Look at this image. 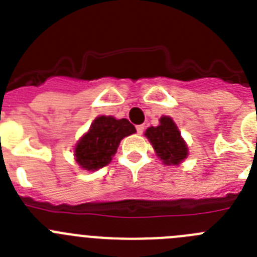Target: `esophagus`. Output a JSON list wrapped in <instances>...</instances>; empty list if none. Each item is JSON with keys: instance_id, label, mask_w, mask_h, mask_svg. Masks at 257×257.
Returning <instances> with one entry per match:
<instances>
[{"instance_id": "obj_1", "label": "esophagus", "mask_w": 257, "mask_h": 257, "mask_svg": "<svg viewBox=\"0 0 257 257\" xmlns=\"http://www.w3.org/2000/svg\"><path fill=\"white\" fill-rule=\"evenodd\" d=\"M136 128H137V133L138 134H142L143 131H145V125H142V124H141V125H137Z\"/></svg>"}]
</instances>
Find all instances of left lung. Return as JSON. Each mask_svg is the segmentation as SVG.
<instances>
[{"label":"left lung","mask_w":257,"mask_h":257,"mask_svg":"<svg viewBox=\"0 0 257 257\" xmlns=\"http://www.w3.org/2000/svg\"><path fill=\"white\" fill-rule=\"evenodd\" d=\"M160 125L146 131L155 152L166 165H179L188 155V147L180 136V132L170 116H161Z\"/></svg>","instance_id":"8db88e82"}]
</instances>
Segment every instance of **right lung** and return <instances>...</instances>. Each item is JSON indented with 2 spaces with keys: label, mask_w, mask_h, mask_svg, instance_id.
I'll return each mask as SVG.
<instances>
[{
  "label": "right lung",
  "mask_w": 257,
  "mask_h": 257,
  "mask_svg": "<svg viewBox=\"0 0 257 257\" xmlns=\"http://www.w3.org/2000/svg\"><path fill=\"white\" fill-rule=\"evenodd\" d=\"M133 133H136V128L129 120L101 115L93 120L89 131L78 141L74 150L75 161L85 170H98L110 164L120 141Z\"/></svg>",
  "instance_id": "obj_1"
}]
</instances>
